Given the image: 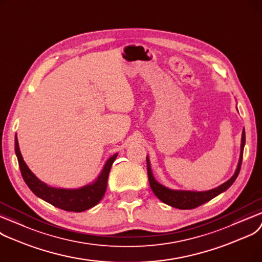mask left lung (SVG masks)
I'll list each match as a JSON object with an SVG mask.
<instances>
[{
  "label": "left lung",
  "mask_w": 262,
  "mask_h": 262,
  "mask_svg": "<svg viewBox=\"0 0 262 262\" xmlns=\"http://www.w3.org/2000/svg\"><path fill=\"white\" fill-rule=\"evenodd\" d=\"M245 145V131L243 129L242 132V140H241V152H240V159L238 166L233 173V176L226 181L225 183L221 184L220 186L212 190L205 191V192H195V191H176V190H170L166 186L160 184L154 177L151 167H150V162H149V158L147 156V172H148V179L149 184H150V188L155 195L160 199L161 202L164 204L171 206L173 208H178L181 210H188V209H194L199 206L204 205L205 203L211 201V199L214 198L215 196L220 195L221 193L225 192L229 186L234 182V180L238 177L241 164H242V159H243V149Z\"/></svg>",
  "instance_id": "obj_1"
}]
</instances>
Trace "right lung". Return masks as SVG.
<instances>
[{"instance_id": "add662e5", "label": "right lung", "mask_w": 262, "mask_h": 262, "mask_svg": "<svg viewBox=\"0 0 262 262\" xmlns=\"http://www.w3.org/2000/svg\"><path fill=\"white\" fill-rule=\"evenodd\" d=\"M15 151L18 158L22 178L28 184L30 190L37 197L43 199L45 202L61 210L71 211V212H83L85 210L93 208L101 201L106 191L107 178L112 164L114 163L117 157V154H115L106 161L100 175L92 184H87L80 189L69 190L51 188L34 175L26 164V162L23 161L19 149L17 134L15 136Z\"/></svg>"}]
</instances>
